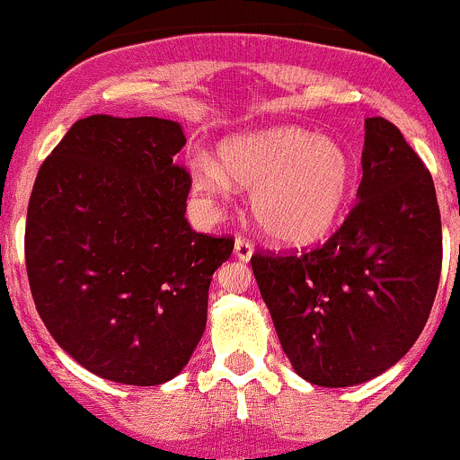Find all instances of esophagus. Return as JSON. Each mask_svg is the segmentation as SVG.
<instances>
[{"label":"esophagus","mask_w":460,"mask_h":460,"mask_svg":"<svg viewBox=\"0 0 460 460\" xmlns=\"http://www.w3.org/2000/svg\"><path fill=\"white\" fill-rule=\"evenodd\" d=\"M252 252H254V245L250 239L239 236V239L234 241V254L241 259V261H248V259L252 257Z\"/></svg>","instance_id":"obj_1"}]
</instances>
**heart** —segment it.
Segmentation results:
<instances>
[{"label":"heart","instance_id":"b5f03b06","mask_svg":"<svg viewBox=\"0 0 460 460\" xmlns=\"http://www.w3.org/2000/svg\"><path fill=\"white\" fill-rule=\"evenodd\" d=\"M190 172L206 197H226L230 183L250 190L252 215L268 236L306 245L338 221L353 167L335 140L299 127H275L221 143L219 163L199 154Z\"/></svg>","mask_w":460,"mask_h":460}]
</instances>
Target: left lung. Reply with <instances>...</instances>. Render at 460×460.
Instances as JSON below:
<instances>
[{"mask_svg":"<svg viewBox=\"0 0 460 460\" xmlns=\"http://www.w3.org/2000/svg\"><path fill=\"white\" fill-rule=\"evenodd\" d=\"M252 272L293 369L320 386L367 383L425 329L443 263L434 181L398 127L365 120L358 203L306 252H254Z\"/></svg>","mask_w":460,"mask_h":460,"instance_id":"obj_1","label":"left lung"}]
</instances>
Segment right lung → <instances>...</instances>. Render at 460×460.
<instances>
[{
  "label": "right lung",
  "instance_id": "obj_1",
  "mask_svg": "<svg viewBox=\"0 0 460 460\" xmlns=\"http://www.w3.org/2000/svg\"><path fill=\"white\" fill-rule=\"evenodd\" d=\"M185 134L165 118L77 120L35 179L26 272L35 308L71 358L104 380L163 385L208 320V290L234 248L185 219Z\"/></svg>",
  "mask_w": 460,
  "mask_h": 460
}]
</instances>
